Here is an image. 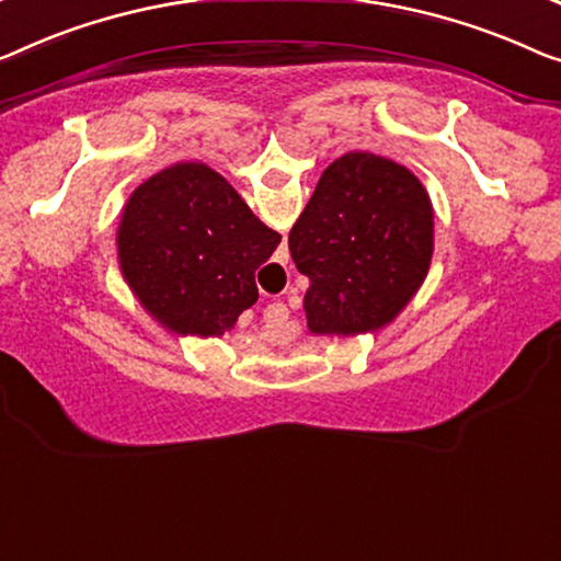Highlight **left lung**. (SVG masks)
I'll return each instance as SVG.
<instances>
[{"mask_svg": "<svg viewBox=\"0 0 561 561\" xmlns=\"http://www.w3.org/2000/svg\"><path fill=\"white\" fill-rule=\"evenodd\" d=\"M289 254L309 279V330H378L408 305L428 272V194L411 171L388 158L342 156L324 169L291 227Z\"/></svg>", "mask_w": 561, "mask_h": 561, "instance_id": "1", "label": "left lung"}]
</instances>
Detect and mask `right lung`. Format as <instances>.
<instances>
[{"label": "right lung", "mask_w": 561, "mask_h": 561, "mask_svg": "<svg viewBox=\"0 0 561 561\" xmlns=\"http://www.w3.org/2000/svg\"><path fill=\"white\" fill-rule=\"evenodd\" d=\"M279 241L219 173L175 163L133 191L118 252L148 312L175 332L208 337L256 302V270Z\"/></svg>", "instance_id": "1"}]
</instances>
